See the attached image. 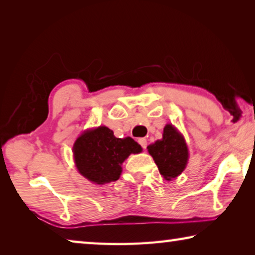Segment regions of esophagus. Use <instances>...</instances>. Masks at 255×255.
<instances>
[{
    "mask_svg": "<svg viewBox=\"0 0 255 255\" xmlns=\"http://www.w3.org/2000/svg\"><path fill=\"white\" fill-rule=\"evenodd\" d=\"M138 143H139L141 147L146 149V146H147V139H146V138H139V139H138Z\"/></svg>",
    "mask_w": 255,
    "mask_h": 255,
    "instance_id": "obj_1",
    "label": "esophagus"
}]
</instances>
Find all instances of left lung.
I'll return each instance as SVG.
<instances>
[{"label":"left lung","mask_w":255,"mask_h":255,"mask_svg":"<svg viewBox=\"0 0 255 255\" xmlns=\"http://www.w3.org/2000/svg\"><path fill=\"white\" fill-rule=\"evenodd\" d=\"M147 149L156 163L159 173L167 181L179 176L188 164V145L182 133L171 124L164 127L162 139L148 145Z\"/></svg>","instance_id":"8db88e82"}]
</instances>
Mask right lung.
Instances as JSON below:
<instances>
[{
	"label": "right lung",
	"mask_w": 255,
	"mask_h": 255,
	"mask_svg": "<svg viewBox=\"0 0 255 255\" xmlns=\"http://www.w3.org/2000/svg\"><path fill=\"white\" fill-rule=\"evenodd\" d=\"M143 148L131 137L117 138L106 126L86 129L73 145V156L77 171L97 184L117 181L123 163L130 154Z\"/></svg>",
	"instance_id": "obj_1"
}]
</instances>
